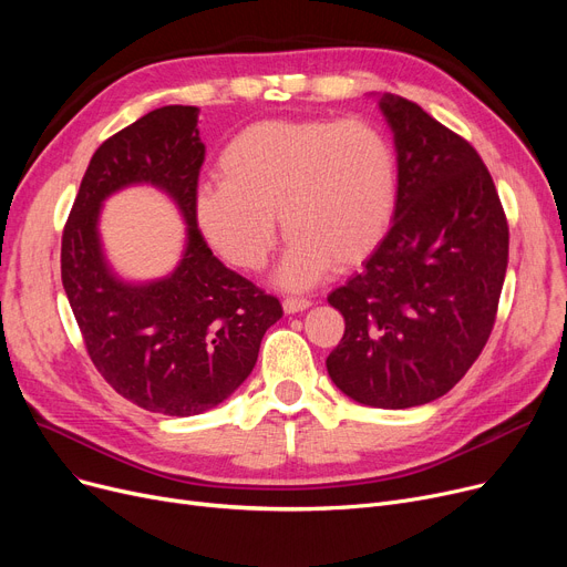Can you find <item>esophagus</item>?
Masks as SVG:
<instances>
[{"label": "esophagus", "instance_id": "obj_1", "mask_svg": "<svg viewBox=\"0 0 567 567\" xmlns=\"http://www.w3.org/2000/svg\"><path fill=\"white\" fill-rule=\"evenodd\" d=\"M312 303L308 299H296V296H291V299H285L282 301V308L287 315H296V312H303L308 310Z\"/></svg>", "mask_w": 567, "mask_h": 567}]
</instances>
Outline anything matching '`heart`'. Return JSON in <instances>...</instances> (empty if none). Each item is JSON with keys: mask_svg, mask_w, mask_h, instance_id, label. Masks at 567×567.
<instances>
[{"mask_svg": "<svg viewBox=\"0 0 567 567\" xmlns=\"http://www.w3.org/2000/svg\"><path fill=\"white\" fill-rule=\"evenodd\" d=\"M220 184L197 193L195 214L214 250L261 271L280 218L289 236L278 285L308 289L365 261L389 234L398 204V154L368 118H266L238 131L218 158Z\"/></svg>", "mask_w": 567, "mask_h": 567, "instance_id": "obj_1", "label": "heart"}]
</instances>
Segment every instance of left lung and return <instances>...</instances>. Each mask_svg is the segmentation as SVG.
I'll return each mask as SVG.
<instances>
[{
	"label": "left lung",
	"instance_id": "8db88e82",
	"mask_svg": "<svg viewBox=\"0 0 567 567\" xmlns=\"http://www.w3.org/2000/svg\"><path fill=\"white\" fill-rule=\"evenodd\" d=\"M398 152L393 227L363 271L329 293L344 336L326 359L365 406L409 409L449 393L478 359L508 268V220L478 152L421 105L383 94Z\"/></svg>",
	"mask_w": 567,
	"mask_h": 567
}]
</instances>
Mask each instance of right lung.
<instances>
[{
  "label": "right lung",
  "mask_w": 567,
  "mask_h": 567,
  "mask_svg": "<svg viewBox=\"0 0 567 567\" xmlns=\"http://www.w3.org/2000/svg\"><path fill=\"white\" fill-rule=\"evenodd\" d=\"M197 114L193 105H165L105 140L62 236V282L89 359L118 395L165 415H197L225 402L252 372L266 329L282 317L276 296L227 268L197 227ZM140 183L171 195L187 223V246L165 279L128 284L104 259L97 218L110 194Z\"/></svg>",
  "instance_id": "add662e5"
}]
</instances>
